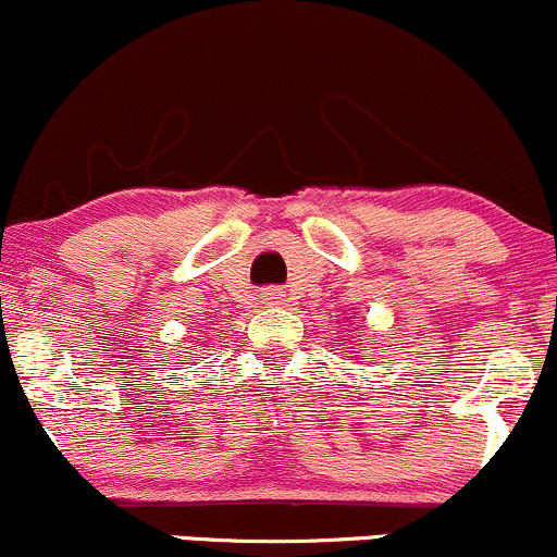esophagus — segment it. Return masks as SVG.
Masks as SVG:
<instances>
[{
	"label": "esophagus",
	"mask_w": 557,
	"mask_h": 557,
	"mask_svg": "<svg viewBox=\"0 0 557 557\" xmlns=\"http://www.w3.org/2000/svg\"><path fill=\"white\" fill-rule=\"evenodd\" d=\"M263 302L265 305H281V302H284V294H281L278 289H268L263 294Z\"/></svg>",
	"instance_id": "esophagus-1"
}]
</instances>
